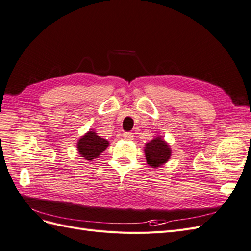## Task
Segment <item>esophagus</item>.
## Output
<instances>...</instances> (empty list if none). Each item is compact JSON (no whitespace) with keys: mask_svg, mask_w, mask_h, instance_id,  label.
I'll return each mask as SVG.
<instances>
[{"mask_svg":"<svg viewBox=\"0 0 251 251\" xmlns=\"http://www.w3.org/2000/svg\"><path fill=\"white\" fill-rule=\"evenodd\" d=\"M123 136H124V138L126 139V140H132L133 139V134L130 133V132H125L123 134Z\"/></svg>","mask_w":251,"mask_h":251,"instance_id":"esophagus-1","label":"esophagus"}]
</instances>
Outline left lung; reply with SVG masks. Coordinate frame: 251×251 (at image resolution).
Listing matches in <instances>:
<instances>
[{
  "label": "left lung",
  "mask_w": 251,
  "mask_h": 251,
  "mask_svg": "<svg viewBox=\"0 0 251 251\" xmlns=\"http://www.w3.org/2000/svg\"><path fill=\"white\" fill-rule=\"evenodd\" d=\"M144 154L150 166L154 169L160 168L169 161L172 156V149L170 144L162 138V136L158 135L146 143Z\"/></svg>",
  "instance_id": "left-lung-1"
}]
</instances>
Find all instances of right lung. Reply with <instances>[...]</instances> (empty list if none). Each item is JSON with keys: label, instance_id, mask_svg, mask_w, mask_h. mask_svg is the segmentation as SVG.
<instances>
[{"label": "right lung", "instance_id": "obj_1", "mask_svg": "<svg viewBox=\"0 0 251 251\" xmlns=\"http://www.w3.org/2000/svg\"><path fill=\"white\" fill-rule=\"evenodd\" d=\"M109 144V141L98 136L95 130H90L78 139L76 147L79 155L86 160L91 161L100 157Z\"/></svg>", "mask_w": 251, "mask_h": 251}]
</instances>
